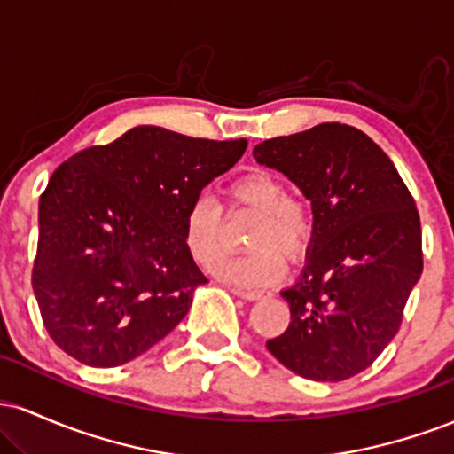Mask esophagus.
Segmentation results:
<instances>
[{
	"label": "esophagus",
	"mask_w": 454,
	"mask_h": 454,
	"mask_svg": "<svg viewBox=\"0 0 454 454\" xmlns=\"http://www.w3.org/2000/svg\"><path fill=\"white\" fill-rule=\"evenodd\" d=\"M232 294L241 296L243 301H260L267 296L262 290H245V288H232Z\"/></svg>",
	"instance_id": "34e87169"
}]
</instances>
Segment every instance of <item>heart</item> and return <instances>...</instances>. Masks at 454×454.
Returning a JSON list of instances; mask_svg holds the SVG:
<instances>
[{
  "label": "heart",
  "instance_id": "obj_1",
  "mask_svg": "<svg viewBox=\"0 0 454 454\" xmlns=\"http://www.w3.org/2000/svg\"><path fill=\"white\" fill-rule=\"evenodd\" d=\"M228 211H249L256 215L247 234L252 252L231 258L217 267L222 279L245 288L275 284L284 275V254L288 260L305 256L314 241V209L303 198L288 196L279 176L252 170L237 176L226 190ZM222 207L209 196H198L185 215V245L200 267L213 269L223 254Z\"/></svg>",
  "mask_w": 454,
  "mask_h": 454
}]
</instances>
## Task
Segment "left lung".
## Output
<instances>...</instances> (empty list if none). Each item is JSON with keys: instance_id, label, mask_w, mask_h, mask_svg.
Instances as JSON below:
<instances>
[{"instance_id": "obj_1", "label": "left lung", "mask_w": 454, "mask_h": 454, "mask_svg": "<svg viewBox=\"0 0 454 454\" xmlns=\"http://www.w3.org/2000/svg\"><path fill=\"white\" fill-rule=\"evenodd\" d=\"M254 158L288 176L316 220L305 267L281 290L290 325L269 352L316 382L356 376L397 335L423 273L414 198L388 155L343 123L264 140Z\"/></svg>"}]
</instances>
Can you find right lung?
Returning a JSON list of instances; mask_svg holds the SVG:
<instances>
[{"instance_id": "right-lung-1", "label": "right lung", "mask_w": 454, "mask_h": 454, "mask_svg": "<svg viewBox=\"0 0 454 454\" xmlns=\"http://www.w3.org/2000/svg\"><path fill=\"white\" fill-rule=\"evenodd\" d=\"M245 147L138 126L55 170L40 196L31 286L61 350L117 367L184 320L207 284L185 245L187 209Z\"/></svg>"}]
</instances>
